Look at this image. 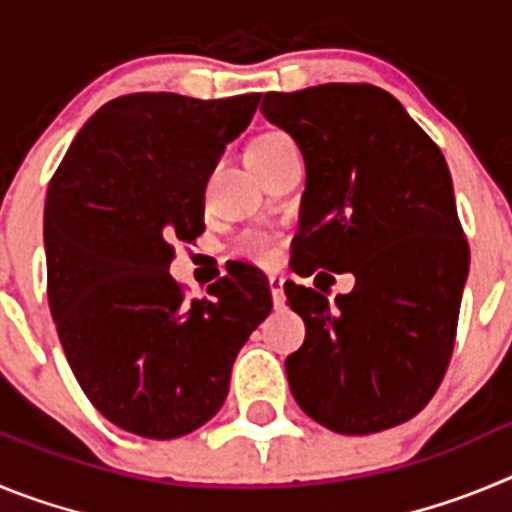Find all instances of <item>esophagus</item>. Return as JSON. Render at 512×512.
<instances>
[{
  "label": "esophagus",
  "instance_id": "esophagus-1",
  "mask_svg": "<svg viewBox=\"0 0 512 512\" xmlns=\"http://www.w3.org/2000/svg\"><path fill=\"white\" fill-rule=\"evenodd\" d=\"M269 289H271V297H274V305L282 307L284 305V277H277V274H271V277H269Z\"/></svg>",
  "mask_w": 512,
  "mask_h": 512
}]
</instances>
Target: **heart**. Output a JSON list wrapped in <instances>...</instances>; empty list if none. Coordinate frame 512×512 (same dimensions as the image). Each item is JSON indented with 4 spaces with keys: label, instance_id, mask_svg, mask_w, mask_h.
<instances>
[{
    "label": "heart",
    "instance_id": "obj_1",
    "mask_svg": "<svg viewBox=\"0 0 512 512\" xmlns=\"http://www.w3.org/2000/svg\"><path fill=\"white\" fill-rule=\"evenodd\" d=\"M292 146V138L282 130H266V133L256 135L251 140V146H248V161H259V158L271 156V153L282 151V148ZM243 251L251 253V256H269V241H266L264 235H248L246 241H243Z\"/></svg>",
    "mask_w": 512,
    "mask_h": 512
}]
</instances>
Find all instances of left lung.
I'll return each instance as SVG.
<instances>
[{"mask_svg":"<svg viewBox=\"0 0 512 512\" xmlns=\"http://www.w3.org/2000/svg\"><path fill=\"white\" fill-rule=\"evenodd\" d=\"M261 112L305 156L295 271L356 277L333 305L284 284L305 320V343L284 361L289 390L330 431H387L428 405L454 354L469 246L446 158L372 84L269 92Z\"/></svg>","mask_w":512,"mask_h":512,"instance_id":"1","label":"left lung"}]
</instances>
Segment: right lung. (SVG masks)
I'll use <instances>...</instances> for the list:
<instances>
[{"label": "right lung", "mask_w": 512, "mask_h": 512, "mask_svg": "<svg viewBox=\"0 0 512 512\" xmlns=\"http://www.w3.org/2000/svg\"><path fill=\"white\" fill-rule=\"evenodd\" d=\"M261 94H125L99 107L45 197L48 305L63 354L104 418L179 438L223 408L230 369L271 312L266 277L233 264L189 300L174 243L205 233V187Z\"/></svg>", "instance_id": "1"}]
</instances>
